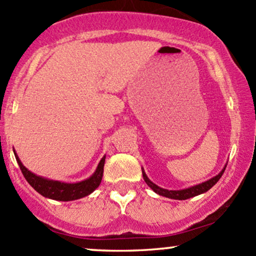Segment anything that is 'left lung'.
<instances>
[{"label":"left lung","mask_w":256,"mask_h":256,"mask_svg":"<svg viewBox=\"0 0 256 256\" xmlns=\"http://www.w3.org/2000/svg\"><path fill=\"white\" fill-rule=\"evenodd\" d=\"M225 168H226V167H224V170H222V171L220 172L218 176H216V177L210 179V180L204 182V183H202V184L195 185V186L188 188V189H184V190H166V189H162V188L158 186L156 184H154L152 182L149 180V178L146 177L144 172L142 171V173H143V179L146 180V183L148 184L149 186H150L155 192L158 194V195L165 196V198H174V200H188L190 198H194V196H198V195H200V194H204L206 192H208V190H210V188L213 186V185H216V182H218L219 179L222 178V173H224Z\"/></svg>","instance_id":"8db88e82"}]
</instances>
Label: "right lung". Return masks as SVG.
Listing matches in <instances>:
<instances>
[{
  "label": "right lung",
  "mask_w": 256,
  "mask_h": 256,
  "mask_svg": "<svg viewBox=\"0 0 256 256\" xmlns=\"http://www.w3.org/2000/svg\"><path fill=\"white\" fill-rule=\"evenodd\" d=\"M16 158L18 161V165H19L20 170H22V174H24L25 179L28 180V183L30 184L37 192H40V195L44 196V198L58 200V201H72V200H77L89 195V194L92 192L98 186L102 180V176H104L106 156L102 158L96 172L94 173L89 179L76 184L61 183V182L58 180H49V179L38 177V176L31 173L24 165H22V161L19 160L16 154Z\"/></svg>",
  "instance_id": "add662e5"
}]
</instances>
